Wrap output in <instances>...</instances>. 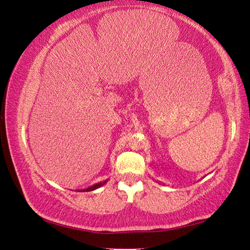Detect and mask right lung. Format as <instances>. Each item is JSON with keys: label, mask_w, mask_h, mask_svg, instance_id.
I'll return each instance as SVG.
<instances>
[{"label": "right lung", "mask_w": 250, "mask_h": 250, "mask_svg": "<svg viewBox=\"0 0 250 250\" xmlns=\"http://www.w3.org/2000/svg\"><path fill=\"white\" fill-rule=\"evenodd\" d=\"M106 183H107V180L102 181V183H98V184H96V185H93L92 187H88V188H86V189H83V190H81V191H93V190L97 189V188H99V187H102V186H104Z\"/></svg>", "instance_id": "obj_1"}]
</instances>
